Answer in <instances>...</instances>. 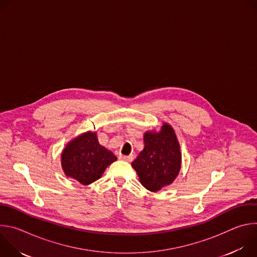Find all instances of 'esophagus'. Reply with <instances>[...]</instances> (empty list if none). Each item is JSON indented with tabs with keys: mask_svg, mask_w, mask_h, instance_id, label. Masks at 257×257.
I'll return each mask as SVG.
<instances>
[{
	"mask_svg": "<svg viewBox=\"0 0 257 257\" xmlns=\"http://www.w3.org/2000/svg\"><path fill=\"white\" fill-rule=\"evenodd\" d=\"M120 159L123 160V161H126V162H132L133 161V156L130 155V156H120Z\"/></svg>",
	"mask_w": 257,
	"mask_h": 257,
	"instance_id": "34e87169",
	"label": "esophagus"
}]
</instances>
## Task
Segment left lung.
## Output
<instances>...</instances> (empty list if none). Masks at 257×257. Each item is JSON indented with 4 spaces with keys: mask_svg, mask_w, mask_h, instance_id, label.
<instances>
[{
    "mask_svg": "<svg viewBox=\"0 0 257 257\" xmlns=\"http://www.w3.org/2000/svg\"><path fill=\"white\" fill-rule=\"evenodd\" d=\"M144 148L132 162L141 185L152 192L171 185L181 170L182 154L174 128L164 122L160 130L143 134Z\"/></svg>",
    "mask_w": 257,
    "mask_h": 257,
    "instance_id": "1",
    "label": "left lung"
}]
</instances>
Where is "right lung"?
<instances>
[{
    "mask_svg": "<svg viewBox=\"0 0 257 257\" xmlns=\"http://www.w3.org/2000/svg\"><path fill=\"white\" fill-rule=\"evenodd\" d=\"M117 157L97 140L96 132L86 131L70 140L61 154L63 172L68 178L89 185L98 180Z\"/></svg>",
    "mask_w": 257,
    "mask_h": 257,
    "instance_id": "right-lung-1",
    "label": "right lung"
}]
</instances>
